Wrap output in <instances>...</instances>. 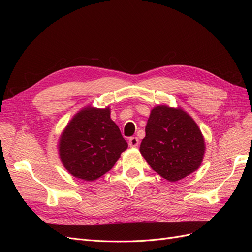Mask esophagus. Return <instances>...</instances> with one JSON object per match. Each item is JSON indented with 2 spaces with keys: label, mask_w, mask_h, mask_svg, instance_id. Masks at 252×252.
<instances>
[{
  "label": "esophagus",
  "mask_w": 252,
  "mask_h": 252,
  "mask_svg": "<svg viewBox=\"0 0 252 252\" xmlns=\"http://www.w3.org/2000/svg\"><path fill=\"white\" fill-rule=\"evenodd\" d=\"M128 144L130 147H136L139 145V139L135 138V136H132V138L129 139Z\"/></svg>",
  "instance_id": "obj_1"
}]
</instances>
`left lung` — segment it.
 Listing matches in <instances>:
<instances>
[{"label": "left lung", "instance_id": "left-lung-1", "mask_svg": "<svg viewBox=\"0 0 252 252\" xmlns=\"http://www.w3.org/2000/svg\"><path fill=\"white\" fill-rule=\"evenodd\" d=\"M140 151L162 178L177 182L199 169L205 142L199 126L183 109L158 105L151 110Z\"/></svg>", "mask_w": 252, "mask_h": 252}]
</instances>
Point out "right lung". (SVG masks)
Here are the masks:
<instances>
[{
	"mask_svg": "<svg viewBox=\"0 0 252 252\" xmlns=\"http://www.w3.org/2000/svg\"><path fill=\"white\" fill-rule=\"evenodd\" d=\"M128 147L110 109L83 108L60 136L59 155L67 171L84 181H94L109 171Z\"/></svg>",
	"mask_w": 252,
	"mask_h": 252,
	"instance_id": "1",
	"label": "right lung"
}]
</instances>
